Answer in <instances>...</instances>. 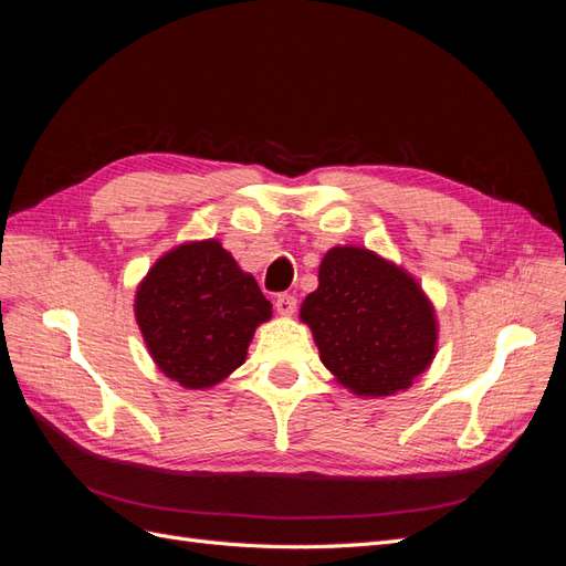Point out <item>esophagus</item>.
Wrapping results in <instances>:
<instances>
[{
    "instance_id": "obj_1",
    "label": "esophagus",
    "mask_w": 566,
    "mask_h": 566,
    "mask_svg": "<svg viewBox=\"0 0 566 566\" xmlns=\"http://www.w3.org/2000/svg\"><path fill=\"white\" fill-rule=\"evenodd\" d=\"M297 310V300L293 295H279L276 297V312L281 316H293Z\"/></svg>"
}]
</instances>
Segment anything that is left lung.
I'll use <instances>...</instances> for the list:
<instances>
[{
    "mask_svg": "<svg viewBox=\"0 0 566 566\" xmlns=\"http://www.w3.org/2000/svg\"><path fill=\"white\" fill-rule=\"evenodd\" d=\"M323 366L358 397H391L437 354L434 306L408 271L378 252L337 245L323 254L318 287L302 302Z\"/></svg>",
    "mask_w": 566,
    "mask_h": 566,
    "instance_id": "1",
    "label": "left lung"
}]
</instances>
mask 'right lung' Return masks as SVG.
I'll return each mask as SVG.
<instances>
[{
  "label": "right lung",
  "mask_w": 566,
  "mask_h": 566,
  "mask_svg": "<svg viewBox=\"0 0 566 566\" xmlns=\"http://www.w3.org/2000/svg\"><path fill=\"white\" fill-rule=\"evenodd\" d=\"M134 316L148 354L184 389H210L245 364L271 318L260 285L217 238L165 252L136 287Z\"/></svg>",
  "instance_id": "obj_1"
}]
</instances>
